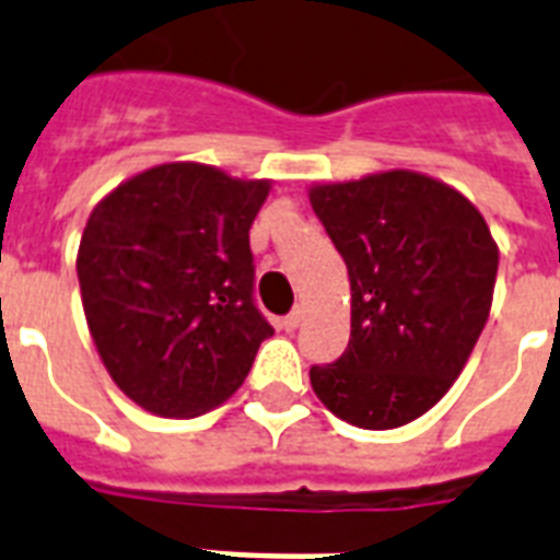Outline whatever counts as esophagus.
Here are the masks:
<instances>
[{"label":"esophagus","instance_id":"obj_1","mask_svg":"<svg viewBox=\"0 0 560 560\" xmlns=\"http://www.w3.org/2000/svg\"><path fill=\"white\" fill-rule=\"evenodd\" d=\"M299 323H302V311H293V314H288L281 319V328H284V331H296Z\"/></svg>","mask_w":560,"mask_h":560}]
</instances>
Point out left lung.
I'll return each instance as SVG.
<instances>
[{
    "label": "left lung",
    "mask_w": 560,
    "mask_h": 560,
    "mask_svg": "<svg viewBox=\"0 0 560 560\" xmlns=\"http://www.w3.org/2000/svg\"><path fill=\"white\" fill-rule=\"evenodd\" d=\"M311 206L351 281L349 349L311 366V386L354 427L409 424L444 398L488 323L500 253L486 218L416 171L314 186Z\"/></svg>",
    "instance_id": "left-lung-1"
}]
</instances>
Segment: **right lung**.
<instances>
[{
    "label": "right lung",
    "mask_w": 560,
    "mask_h": 560,
    "mask_svg": "<svg viewBox=\"0 0 560 560\" xmlns=\"http://www.w3.org/2000/svg\"><path fill=\"white\" fill-rule=\"evenodd\" d=\"M267 194L270 179L168 162L92 209L78 249L83 314L109 377L153 416L223 404L272 337L249 249Z\"/></svg>",
    "instance_id": "right-lung-1"
}]
</instances>
